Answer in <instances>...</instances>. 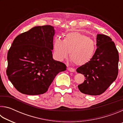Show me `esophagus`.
<instances>
[{
	"instance_id": "esophagus-1",
	"label": "esophagus",
	"mask_w": 123,
	"mask_h": 123,
	"mask_svg": "<svg viewBox=\"0 0 123 123\" xmlns=\"http://www.w3.org/2000/svg\"><path fill=\"white\" fill-rule=\"evenodd\" d=\"M67 69H68V71H69L70 72H75V69H73V68H72L68 67L67 68Z\"/></svg>"
}]
</instances>
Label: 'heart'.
<instances>
[{
    "instance_id": "heart-1",
    "label": "heart",
    "mask_w": 123,
    "mask_h": 123,
    "mask_svg": "<svg viewBox=\"0 0 123 123\" xmlns=\"http://www.w3.org/2000/svg\"><path fill=\"white\" fill-rule=\"evenodd\" d=\"M97 50L95 42L88 36L74 32L67 34L63 40L55 38L54 41V55L60 61L68 57L78 66H82L91 61Z\"/></svg>"
}]
</instances>
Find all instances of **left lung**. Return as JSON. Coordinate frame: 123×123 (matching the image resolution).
I'll list each match as a JSON object with an SVG mask.
<instances>
[{"instance_id": "left-lung-1", "label": "left lung", "mask_w": 123, "mask_h": 123, "mask_svg": "<svg viewBox=\"0 0 123 123\" xmlns=\"http://www.w3.org/2000/svg\"><path fill=\"white\" fill-rule=\"evenodd\" d=\"M97 46L92 59L76 69L85 77L84 82L78 85L79 90L85 94H101L118 75L119 54L112 39L106 35L98 34Z\"/></svg>"}]
</instances>
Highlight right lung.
I'll return each instance as SVG.
<instances>
[{
  "label": "right lung",
  "instance_id": "obj_1",
  "mask_svg": "<svg viewBox=\"0 0 123 123\" xmlns=\"http://www.w3.org/2000/svg\"><path fill=\"white\" fill-rule=\"evenodd\" d=\"M55 30L51 25L35 26L18 35L7 53L8 79L19 92L43 94L66 66L53 58Z\"/></svg>",
  "mask_w": 123,
  "mask_h": 123
}]
</instances>
